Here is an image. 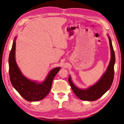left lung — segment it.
Returning a JSON list of instances; mask_svg holds the SVG:
<instances>
[{
	"mask_svg": "<svg viewBox=\"0 0 124 124\" xmlns=\"http://www.w3.org/2000/svg\"><path fill=\"white\" fill-rule=\"evenodd\" d=\"M108 36L109 41L111 58L107 69L99 80L87 89H81L77 87L73 84L70 78V76H69L68 81L72 90L75 95L81 100L87 101H93L97 100L102 97L112 86L114 79V66L115 62V57L112 40L109 35H108Z\"/></svg>",
	"mask_w": 124,
	"mask_h": 124,
	"instance_id": "left-lung-1",
	"label": "left lung"
}]
</instances>
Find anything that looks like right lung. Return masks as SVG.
Returning <instances> with one entry per match:
<instances>
[{"label": "right lung", "mask_w": 124, "mask_h": 124, "mask_svg": "<svg viewBox=\"0 0 124 124\" xmlns=\"http://www.w3.org/2000/svg\"><path fill=\"white\" fill-rule=\"evenodd\" d=\"M16 38L17 37L14 38L9 57V75L11 84L20 95L28 101L35 102L43 100L49 93L54 77L61 68L56 67L52 69L45 80L41 83L27 78L22 74L16 62Z\"/></svg>", "instance_id": "add662e5"}]
</instances>
